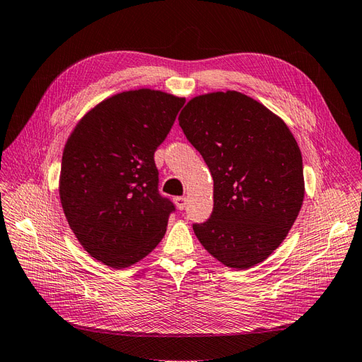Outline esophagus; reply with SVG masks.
<instances>
[{
    "instance_id": "esophagus-1",
    "label": "esophagus",
    "mask_w": 362,
    "mask_h": 362,
    "mask_svg": "<svg viewBox=\"0 0 362 362\" xmlns=\"http://www.w3.org/2000/svg\"><path fill=\"white\" fill-rule=\"evenodd\" d=\"M173 201H175V204H177L178 210H184L185 205H187V198L185 197H175Z\"/></svg>"
}]
</instances>
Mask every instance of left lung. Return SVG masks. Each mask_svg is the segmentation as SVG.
<instances>
[{"label": "left lung", "instance_id": "8db88e82", "mask_svg": "<svg viewBox=\"0 0 362 362\" xmlns=\"http://www.w3.org/2000/svg\"><path fill=\"white\" fill-rule=\"evenodd\" d=\"M178 120L213 177V211L193 223L194 234L226 267L257 265L285 240L305 198L294 135L280 117L238 91L193 97Z\"/></svg>", "mask_w": 362, "mask_h": 362}]
</instances>
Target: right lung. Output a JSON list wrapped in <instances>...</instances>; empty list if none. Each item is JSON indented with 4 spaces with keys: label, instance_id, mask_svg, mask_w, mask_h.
Returning <instances> with one entry per match:
<instances>
[{
    "label": "right lung",
    "instance_id": "add662e5",
    "mask_svg": "<svg viewBox=\"0 0 362 362\" xmlns=\"http://www.w3.org/2000/svg\"><path fill=\"white\" fill-rule=\"evenodd\" d=\"M185 99L148 90L100 102L68 139L61 204L81 245L105 265H134L158 245L175 205L158 192L153 153Z\"/></svg>",
    "mask_w": 362,
    "mask_h": 362
}]
</instances>
